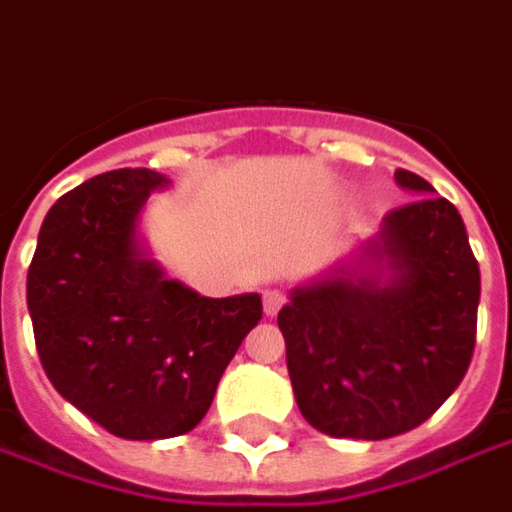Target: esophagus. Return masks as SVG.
<instances>
[{"label": "esophagus", "instance_id": "obj_1", "mask_svg": "<svg viewBox=\"0 0 512 512\" xmlns=\"http://www.w3.org/2000/svg\"><path fill=\"white\" fill-rule=\"evenodd\" d=\"M262 303H264V315L273 317L278 309L284 306V292L273 290V287H270V290L262 292Z\"/></svg>", "mask_w": 512, "mask_h": 512}]
</instances>
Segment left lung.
<instances>
[{
  "label": "left lung",
  "instance_id": "obj_1",
  "mask_svg": "<svg viewBox=\"0 0 512 512\" xmlns=\"http://www.w3.org/2000/svg\"><path fill=\"white\" fill-rule=\"evenodd\" d=\"M415 200L278 312L301 415L331 438L421 426L463 382L477 337L479 264L460 211L398 169Z\"/></svg>",
  "mask_w": 512,
  "mask_h": 512
}]
</instances>
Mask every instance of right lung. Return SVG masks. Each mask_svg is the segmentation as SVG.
Returning <instances> with one entry per match:
<instances>
[{
    "label": "right lung",
    "instance_id": "add662e5",
    "mask_svg": "<svg viewBox=\"0 0 512 512\" xmlns=\"http://www.w3.org/2000/svg\"><path fill=\"white\" fill-rule=\"evenodd\" d=\"M169 183L153 169H114L80 183L44 217L27 273L49 382L125 440L192 432L262 317L259 292L206 298L155 262L144 209Z\"/></svg>",
    "mask_w": 512,
    "mask_h": 512
}]
</instances>
